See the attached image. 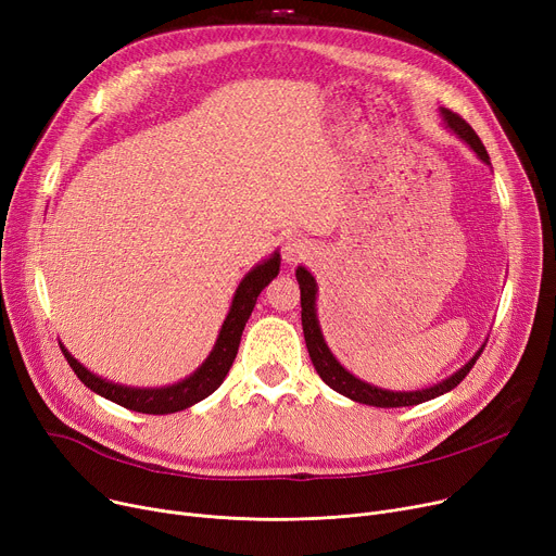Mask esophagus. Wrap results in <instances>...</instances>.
Returning a JSON list of instances; mask_svg holds the SVG:
<instances>
[{"label":"esophagus","instance_id":"1","mask_svg":"<svg viewBox=\"0 0 556 556\" xmlns=\"http://www.w3.org/2000/svg\"><path fill=\"white\" fill-rule=\"evenodd\" d=\"M311 256V245L308 241L304 239H290L286 245H283V258L288 263H298V261H304Z\"/></svg>","mask_w":556,"mask_h":556}]
</instances>
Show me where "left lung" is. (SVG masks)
I'll list each match as a JSON object with an SVG mask.
<instances>
[{"mask_svg":"<svg viewBox=\"0 0 556 556\" xmlns=\"http://www.w3.org/2000/svg\"><path fill=\"white\" fill-rule=\"evenodd\" d=\"M442 114H444L446 124L451 126V130H455L478 153V157L489 164V153L484 149V143L480 141V137L476 135V130L469 124H466L462 116L457 112H453V110H442ZM298 281H300V293H302L304 340H306V349H308V356L313 361V367L319 374V378H323V381L331 390L340 392L342 396H349L352 401H358V403H365V405H376V407H405V405H417V403L430 401L434 396H440V394L451 392L453 388H457L464 381V376L473 369L478 356L482 354V349H480V352L469 363H466L459 371H455L451 378H446L444 383L434 386V388H428V390H419V392H390V390L374 388L369 383L358 381L354 374H349L333 358V354L329 352V346H327L323 333H319V325H317V315H315V293H317V288H315V279L311 277L308 270L298 268Z\"/></svg>","mask_w":556,"mask_h":556,"instance_id":"left-lung-1","label":"left lung"}]
</instances>
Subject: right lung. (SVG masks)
Segmentation results:
<instances>
[{
	"label": "right lung",
	"mask_w": 556,
	"mask_h": 556,
	"mask_svg": "<svg viewBox=\"0 0 556 556\" xmlns=\"http://www.w3.org/2000/svg\"><path fill=\"white\" fill-rule=\"evenodd\" d=\"M277 275H279L277 252L266 263H261V266H256L252 273L245 275V279L237 288V295H233L231 308L227 313V319L220 329L214 352L200 365L198 371H193L178 386L160 388V390H135V388L114 386L87 371L76 358L70 356L65 346H61V352L65 354L70 367L87 388L114 403L128 407V410L143 413V415H170V413L185 410V407L207 399L225 381L233 358H237L241 336H243L248 317L252 315V308L256 304V298Z\"/></svg>",
	"instance_id": "obj_1"
}]
</instances>
